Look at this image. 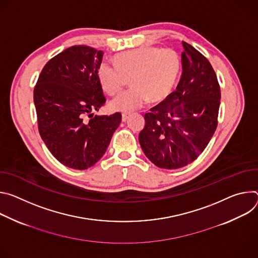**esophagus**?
Wrapping results in <instances>:
<instances>
[{"label": "esophagus", "instance_id": "obj_1", "mask_svg": "<svg viewBox=\"0 0 258 258\" xmlns=\"http://www.w3.org/2000/svg\"><path fill=\"white\" fill-rule=\"evenodd\" d=\"M128 118H129V114L128 113H122V121L123 122H126Z\"/></svg>", "mask_w": 258, "mask_h": 258}]
</instances>
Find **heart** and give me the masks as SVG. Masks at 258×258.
Instances as JSON below:
<instances>
[{
  "label": "heart",
  "mask_w": 258,
  "mask_h": 258,
  "mask_svg": "<svg viewBox=\"0 0 258 258\" xmlns=\"http://www.w3.org/2000/svg\"><path fill=\"white\" fill-rule=\"evenodd\" d=\"M114 66L101 62L97 78L101 88L108 94L120 91L129 79L132 87L114 97L109 107L114 111L131 112L150 98L157 102L165 99L176 82L180 59L172 49L146 46L117 54Z\"/></svg>",
  "instance_id": "heart-1"
}]
</instances>
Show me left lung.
<instances>
[{
	"label": "left lung",
	"mask_w": 258,
	"mask_h": 258,
	"mask_svg": "<svg viewBox=\"0 0 258 258\" xmlns=\"http://www.w3.org/2000/svg\"><path fill=\"white\" fill-rule=\"evenodd\" d=\"M182 73L174 92L145 114L139 133L147 158L163 169H178L194 162L208 146L216 127L220 88L210 62L182 42Z\"/></svg>",
	"instance_id": "obj_1"
}]
</instances>
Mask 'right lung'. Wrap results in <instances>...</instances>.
I'll return each instance as SVG.
<instances>
[{
    "instance_id": "obj_1",
    "label": "right lung",
    "mask_w": 258,
    "mask_h": 258,
    "mask_svg": "<svg viewBox=\"0 0 258 258\" xmlns=\"http://www.w3.org/2000/svg\"><path fill=\"white\" fill-rule=\"evenodd\" d=\"M102 56L92 47H70L46 63L34 90L40 135L51 154L72 169L98 162L122 120L120 112L92 113L105 102L97 78Z\"/></svg>"
}]
</instances>
